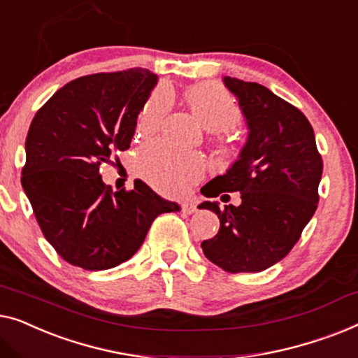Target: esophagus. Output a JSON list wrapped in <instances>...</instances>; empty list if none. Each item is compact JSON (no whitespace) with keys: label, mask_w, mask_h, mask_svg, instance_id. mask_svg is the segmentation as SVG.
Masks as SVG:
<instances>
[{"label":"esophagus","mask_w":358,"mask_h":358,"mask_svg":"<svg viewBox=\"0 0 358 358\" xmlns=\"http://www.w3.org/2000/svg\"><path fill=\"white\" fill-rule=\"evenodd\" d=\"M181 210H183L185 214H193L196 210V203L191 199L183 201V203H181Z\"/></svg>","instance_id":"1"}]
</instances>
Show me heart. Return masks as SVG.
Instances as JSON below:
<instances>
[{
    "mask_svg": "<svg viewBox=\"0 0 358 358\" xmlns=\"http://www.w3.org/2000/svg\"><path fill=\"white\" fill-rule=\"evenodd\" d=\"M185 100L196 120L210 133H215V144L224 152H235L238 145L230 131L243 118V110L235 95L217 83H199L185 90ZM169 107L167 90L160 89L150 95L139 115V136H152L164 122ZM136 169L139 177L160 193L177 196L203 175L204 162L199 155L155 141L141 148Z\"/></svg>",
    "mask_w": 358,
    "mask_h": 358,
    "instance_id": "obj_1",
    "label": "heart"
}]
</instances>
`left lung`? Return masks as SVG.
<instances>
[{
  "label": "left lung",
  "instance_id": "obj_1",
  "mask_svg": "<svg viewBox=\"0 0 358 358\" xmlns=\"http://www.w3.org/2000/svg\"><path fill=\"white\" fill-rule=\"evenodd\" d=\"M250 127L240 159L201 189L208 198L238 191L240 206L206 201L217 214V235L201 243L206 258L227 273H259L299 241L318 208L323 159L313 128L294 105L258 83L225 78ZM225 196L224 194L222 199Z\"/></svg>",
  "mask_w": 358,
  "mask_h": 358
}]
</instances>
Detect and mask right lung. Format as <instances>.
I'll list each match as a JSON object with an SVG mask.
<instances>
[{
  "instance_id": "add662e5",
  "label": "right lung",
  "mask_w": 358,
  "mask_h": 358,
  "mask_svg": "<svg viewBox=\"0 0 358 358\" xmlns=\"http://www.w3.org/2000/svg\"><path fill=\"white\" fill-rule=\"evenodd\" d=\"M155 80L143 68L78 78L30 123L21 183L43 236L69 264L103 271L124 263L154 219L178 209L143 181L113 193L100 177L103 164L129 149Z\"/></svg>"
}]
</instances>
